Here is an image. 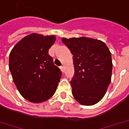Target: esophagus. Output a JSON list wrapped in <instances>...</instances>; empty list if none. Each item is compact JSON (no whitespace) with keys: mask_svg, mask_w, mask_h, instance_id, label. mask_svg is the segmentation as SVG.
<instances>
[{"mask_svg":"<svg viewBox=\"0 0 129 129\" xmlns=\"http://www.w3.org/2000/svg\"><path fill=\"white\" fill-rule=\"evenodd\" d=\"M60 68H61V70L63 72L64 71V66H61V67H60Z\"/></svg>","mask_w":129,"mask_h":129,"instance_id":"34e87169","label":"esophagus"}]
</instances>
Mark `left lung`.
Here are the masks:
<instances>
[{
	"mask_svg": "<svg viewBox=\"0 0 129 129\" xmlns=\"http://www.w3.org/2000/svg\"><path fill=\"white\" fill-rule=\"evenodd\" d=\"M73 55L75 74L72 94L80 104L95 105L105 96L111 82L112 54L100 40L87 37L62 38Z\"/></svg>",
	"mask_w": 129,
	"mask_h": 129,
	"instance_id": "left-lung-1",
	"label": "left lung"
}]
</instances>
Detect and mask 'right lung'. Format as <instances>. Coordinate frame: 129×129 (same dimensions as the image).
I'll list each match as a JSON object with an SVG mask.
<instances>
[{
  "mask_svg": "<svg viewBox=\"0 0 129 129\" xmlns=\"http://www.w3.org/2000/svg\"><path fill=\"white\" fill-rule=\"evenodd\" d=\"M55 41L54 35L33 33L17 42L10 53L9 69L14 83L28 101H46L56 90L62 74L49 54Z\"/></svg>",
  "mask_w": 129,
  "mask_h": 129,
  "instance_id": "add662e5",
  "label": "right lung"
}]
</instances>
